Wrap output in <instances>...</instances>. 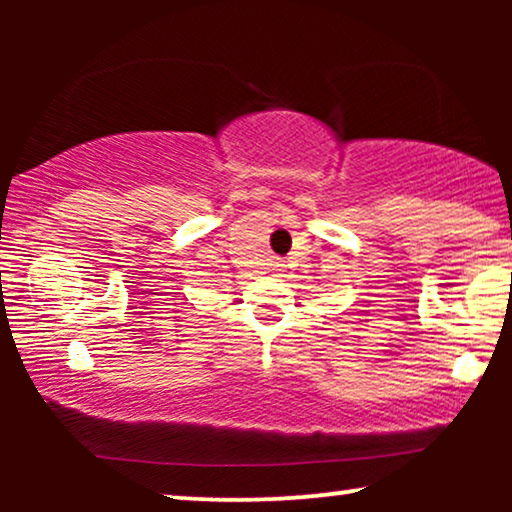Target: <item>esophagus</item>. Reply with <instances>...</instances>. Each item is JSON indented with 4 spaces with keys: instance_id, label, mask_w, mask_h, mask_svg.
<instances>
[{
    "instance_id": "34e87169",
    "label": "esophagus",
    "mask_w": 512,
    "mask_h": 512,
    "mask_svg": "<svg viewBox=\"0 0 512 512\" xmlns=\"http://www.w3.org/2000/svg\"><path fill=\"white\" fill-rule=\"evenodd\" d=\"M277 268H282V263H277Z\"/></svg>"
}]
</instances>
